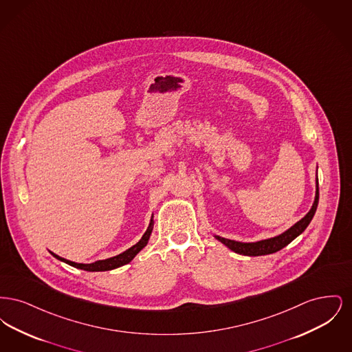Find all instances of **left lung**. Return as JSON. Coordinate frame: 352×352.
<instances>
[{"mask_svg":"<svg viewBox=\"0 0 352 352\" xmlns=\"http://www.w3.org/2000/svg\"><path fill=\"white\" fill-rule=\"evenodd\" d=\"M318 170V168H317ZM319 201V187H318V175L316 177V197L313 206L310 208V211L301 219L298 220L296 224H293L289 230H286L283 234H277L274 237H269L264 240H258V241H252V243H243V241H236L231 239H226L218 234H214V237L219 240L221 244H224L227 248H230L231 251L243 256H264V254H270L274 252L283 250L289 243H292L296 237H298L300 234L307 228V226L310 224L311 219L314 217L317 207H318Z\"/></svg>","mask_w":352,"mask_h":352,"instance_id":"obj_1","label":"left lung"}]
</instances>
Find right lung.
Returning <instances> with one entry per match:
<instances>
[{
	"label": "right lung",
	"instance_id": "obj_1",
	"mask_svg": "<svg viewBox=\"0 0 352 352\" xmlns=\"http://www.w3.org/2000/svg\"><path fill=\"white\" fill-rule=\"evenodd\" d=\"M153 215H151V223H149V227L146 228L145 234H142V237L138 240V243H135L134 245H132L131 248H128L126 251L120 253L118 256H113V257H109V258H105V260H98L95 263H91V264H79V263H74V261H69L67 258H63L58 254H55L54 252H50L51 254L58 258L59 261H63L68 265L74 267V268L82 269V270H87V272H105V270H112V269L120 268L128 263H131L133 260L134 257L137 256V253L141 251L142 248L146 247L149 239H151V231H153V227H154V220H153Z\"/></svg>",
	"mask_w": 352,
	"mask_h": 352
}]
</instances>
